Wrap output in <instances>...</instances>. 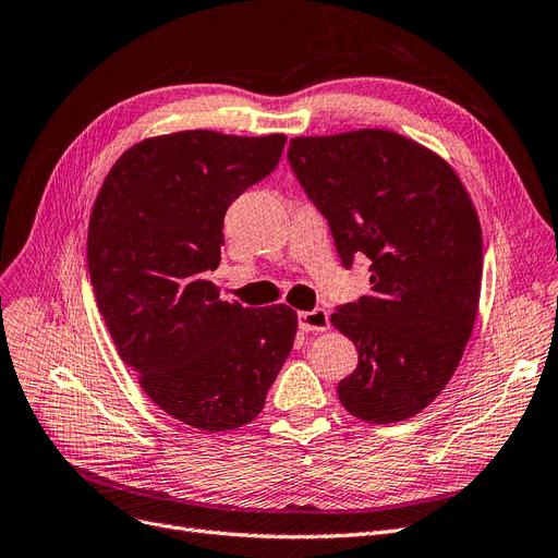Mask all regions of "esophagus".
I'll return each instance as SVG.
<instances>
[{
    "mask_svg": "<svg viewBox=\"0 0 558 558\" xmlns=\"http://www.w3.org/2000/svg\"><path fill=\"white\" fill-rule=\"evenodd\" d=\"M300 328L307 332H326L330 328V316L326 310H312V312H300L298 316Z\"/></svg>",
    "mask_w": 558,
    "mask_h": 558,
    "instance_id": "1",
    "label": "esophagus"
}]
</instances>
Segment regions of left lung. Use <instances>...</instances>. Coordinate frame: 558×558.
Masks as SVG:
<instances>
[{"label":"left lung","instance_id":"left-lung-1","mask_svg":"<svg viewBox=\"0 0 558 558\" xmlns=\"http://www.w3.org/2000/svg\"><path fill=\"white\" fill-rule=\"evenodd\" d=\"M289 162L342 265L373 263L369 293L330 316L359 349L337 396L367 424L410 418L449 384L475 326L477 209L445 158L391 130L295 137Z\"/></svg>","mask_w":558,"mask_h":558}]
</instances>
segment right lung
I'll return each mask as SVG.
<instances>
[{"label":"right lung","mask_w":558,"mask_h":558,"mask_svg":"<svg viewBox=\"0 0 558 558\" xmlns=\"http://www.w3.org/2000/svg\"><path fill=\"white\" fill-rule=\"evenodd\" d=\"M283 144V134H160L130 146L95 197L88 269L111 340L144 393L199 430L256 418L293 349L289 305L223 302L205 279L221 263L232 199L275 170Z\"/></svg>","instance_id":"add662e5"}]
</instances>
